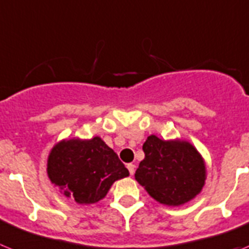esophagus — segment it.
<instances>
[{"label":"esophagus","instance_id":"1","mask_svg":"<svg viewBox=\"0 0 249 249\" xmlns=\"http://www.w3.org/2000/svg\"><path fill=\"white\" fill-rule=\"evenodd\" d=\"M127 170H129V173H130L131 176H133L134 172H135V165H134L133 163L127 164Z\"/></svg>","mask_w":249,"mask_h":249}]
</instances>
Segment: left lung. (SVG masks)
Masks as SVG:
<instances>
[{"label":"left lung","mask_w":249,"mask_h":249,"mask_svg":"<svg viewBox=\"0 0 249 249\" xmlns=\"http://www.w3.org/2000/svg\"><path fill=\"white\" fill-rule=\"evenodd\" d=\"M145 158L135 179L149 196L165 205H181L200 193L205 181L202 155L184 140H161L148 137L142 145Z\"/></svg>","instance_id":"8db88e82"}]
</instances>
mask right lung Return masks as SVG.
<instances>
[{
	"label": "right lung",
	"mask_w": 249,
	"mask_h": 249,
	"mask_svg": "<svg viewBox=\"0 0 249 249\" xmlns=\"http://www.w3.org/2000/svg\"><path fill=\"white\" fill-rule=\"evenodd\" d=\"M47 176L64 196L92 204L107 196L112 183L129 176L118 154L95 137L57 142L47 159Z\"/></svg>",
	"instance_id": "1"
}]
</instances>
